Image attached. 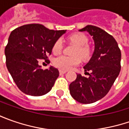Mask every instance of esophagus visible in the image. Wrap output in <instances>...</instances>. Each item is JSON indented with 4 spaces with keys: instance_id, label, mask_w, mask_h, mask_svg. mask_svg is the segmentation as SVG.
I'll list each match as a JSON object with an SVG mask.
<instances>
[{
    "instance_id": "1",
    "label": "esophagus",
    "mask_w": 129,
    "mask_h": 129,
    "mask_svg": "<svg viewBox=\"0 0 129 129\" xmlns=\"http://www.w3.org/2000/svg\"><path fill=\"white\" fill-rule=\"evenodd\" d=\"M66 72H67L66 71H64V70H59V74H60V75H64V74H65Z\"/></svg>"
}]
</instances>
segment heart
<instances>
[{"label": "heart", "mask_w": 129, "mask_h": 129, "mask_svg": "<svg viewBox=\"0 0 129 129\" xmlns=\"http://www.w3.org/2000/svg\"><path fill=\"white\" fill-rule=\"evenodd\" d=\"M69 40L73 44L76 45V48L72 53L74 57H67L62 54L54 58L53 61L55 67L64 70H70L72 67L79 64L81 61L80 57L83 59H87L90 56V48L87 45L88 43V38L85 34L82 33L74 34L69 37ZM62 39H59L52 47V52L58 53L62 50Z\"/></svg>", "instance_id": "heart-1"}]
</instances>
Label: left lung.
<instances>
[{
	"label": "left lung",
	"instance_id": "8db88e82",
	"mask_svg": "<svg viewBox=\"0 0 129 129\" xmlns=\"http://www.w3.org/2000/svg\"><path fill=\"white\" fill-rule=\"evenodd\" d=\"M79 31H87L95 44L90 59L84 66L90 71L88 77L77 74L70 85V92L77 102L84 104L101 100L110 90L121 71V53L115 39L100 28L88 25Z\"/></svg>",
	"mask_w": 129,
	"mask_h": 129
}]
</instances>
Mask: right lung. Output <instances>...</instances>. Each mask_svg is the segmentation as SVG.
<instances>
[{"mask_svg":"<svg viewBox=\"0 0 129 129\" xmlns=\"http://www.w3.org/2000/svg\"><path fill=\"white\" fill-rule=\"evenodd\" d=\"M65 32L34 23L20 26L11 33L5 49L6 67L23 93L41 96L52 90L59 71L53 66L43 70L39 59L48 58L55 42Z\"/></svg>","mask_w":129,"mask_h":129,"instance_id":"add662e5","label":"right lung"}]
</instances>
